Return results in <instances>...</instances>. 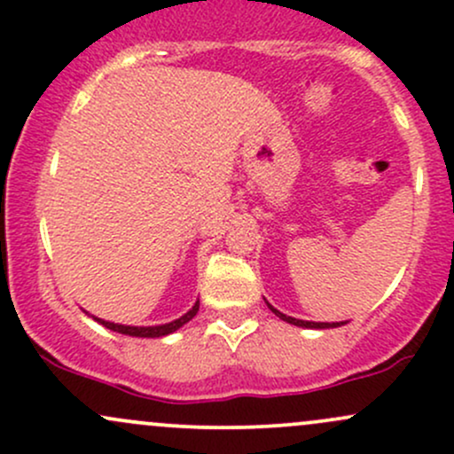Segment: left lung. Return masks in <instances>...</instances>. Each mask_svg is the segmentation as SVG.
<instances>
[{
	"mask_svg": "<svg viewBox=\"0 0 454 454\" xmlns=\"http://www.w3.org/2000/svg\"><path fill=\"white\" fill-rule=\"evenodd\" d=\"M267 305H269V303H267ZM269 309L273 311V314L278 316L279 320L288 322V325H294V326H303V328H337V326L346 325V322H309V320H296V317H293V316L281 314V311L275 309L273 305H269Z\"/></svg>",
	"mask_w": 454,
	"mask_h": 454,
	"instance_id": "obj_1",
	"label": "left lung"
}]
</instances>
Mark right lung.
<instances>
[{"label": "right lung", "instance_id": "obj_1", "mask_svg": "<svg viewBox=\"0 0 454 454\" xmlns=\"http://www.w3.org/2000/svg\"><path fill=\"white\" fill-rule=\"evenodd\" d=\"M198 307L200 303H194L187 314H184L181 317H176V320L168 322V325H160V326H126V325H114V322H106V320H100V317H93V320L100 322L102 326L111 328L114 333H121V335H129V337H164V335H170V333H175L176 328H181L187 322L192 320L198 314Z\"/></svg>", "mask_w": 454, "mask_h": 454}]
</instances>
